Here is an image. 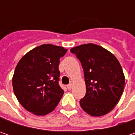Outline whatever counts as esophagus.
<instances>
[{
  "label": "esophagus",
  "mask_w": 135,
  "mask_h": 135,
  "mask_svg": "<svg viewBox=\"0 0 135 135\" xmlns=\"http://www.w3.org/2000/svg\"><path fill=\"white\" fill-rule=\"evenodd\" d=\"M72 84L71 83H70V84H68V86H67V87H68V89H69V90H71V89H72Z\"/></svg>",
  "instance_id": "obj_1"
}]
</instances>
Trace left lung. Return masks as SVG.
Here are the masks:
<instances>
[{"mask_svg": "<svg viewBox=\"0 0 135 135\" xmlns=\"http://www.w3.org/2000/svg\"><path fill=\"white\" fill-rule=\"evenodd\" d=\"M70 52L80 60L84 71L86 92L80 101L83 110L93 117L110 112L122 96L125 76L117 59L93 44L74 47Z\"/></svg>", "mask_w": 135, "mask_h": 135, "instance_id": "left-lung-1", "label": "left lung"}]
</instances>
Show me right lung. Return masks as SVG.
I'll list each match as a JSON object with an SVG mask.
<instances>
[{"label":"right lung","mask_w":135,"mask_h":135,"mask_svg":"<svg viewBox=\"0 0 135 135\" xmlns=\"http://www.w3.org/2000/svg\"><path fill=\"white\" fill-rule=\"evenodd\" d=\"M67 51L61 46L44 44L18 61L13 77V91L25 110L44 116L58 105L64 94L59 83V59Z\"/></svg>","instance_id":"right-lung-1"}]
</instances>
